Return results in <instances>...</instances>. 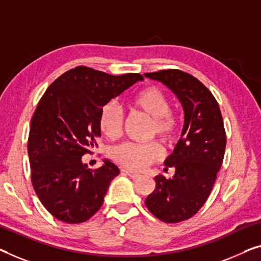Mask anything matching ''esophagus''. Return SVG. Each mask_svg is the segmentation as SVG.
I'll return each mask as SVG.
<instances>
[{"label":"esophagus","mask_w":261,"mask_h":261,"mask_svg":"<svg viewBox=\"0 0 261 261\" xmlns=\"http://www.w3.org/2000/svg\"><path fill=\"white\" fill-rule=\"evenodd\" d=\"M123 172H125L127 176L132 178V179H137V178L141 177V174L136 173V172H132V171H130V170H123Z\"/></svg>","instance_id":"obj_1"}]
</instances>
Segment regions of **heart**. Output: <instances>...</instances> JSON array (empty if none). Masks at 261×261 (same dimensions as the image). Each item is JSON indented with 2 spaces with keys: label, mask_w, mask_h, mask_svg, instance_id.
I'll list each match as a JSON object with an SVG mask.
<instances>
[{
  "label": "heart",
  "mask_w": 261,
  "mask_h": 261,
  "mask_svg": "<svg viewBox=\"0 0 261 261\" xmlns=\"http://www.w3.org/2000/svg\"><path fill=\"white\" fill-rule=\"evenodd\" d=\"M130 108L151 117L150 138L157 136L168 145L174 143L179 131L178 120L170 111L171 102L169 96L161 88L149 85L135 92L130 99ZM123 111L114 102H108L100 108L98 126L107 138H119L123 132ZM110 157L123 168L142 170L152 163L161 161L163 149L161 144L155 141L145 144L126 142L112 147Z\"/></svg>",
  "instance_id": "b5f03b06"
}]
</instances>
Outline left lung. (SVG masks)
Segmentation results:
<instances>
[{"instance_id": "left-lung-1", "label": "left lung", "mask_w": 261, "mask_h": 261, "mask_svg": "<svg viewBox=\"0 0 261 261\" xmlns=\"http://www.w3.org/2000/svg\"><path fill=\"white\" fill-rule=\"evenodd\" d=\"M144 76L165 84L184 109L181 137L165 161L176 172L172 178L155 177L154 191L145 199L159 220L179 223L199 211L215 185L226 146L223 116L211 91L190 73L168 69Z\"/></svg>"}]
</instances>
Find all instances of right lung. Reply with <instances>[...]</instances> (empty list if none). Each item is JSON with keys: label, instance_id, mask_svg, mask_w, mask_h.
I'll return each mask as SVG.
<instances>
[{"label": "right lung", "instance_id": "obj_1", "mask_svg": "<svg viewBox=\"0 0 261 261\" xmlns=\"http://www.w3.org/2000/svg\"><path fill=\"white\" fill-rule=\"evenodd\" d=\"M142 80L139 73L112 76L80 65L54 81L42 96L28 138L31 182L56 219L80 224L100 208L119 169L108 159L98 169H88L82 155L98 146L100 108Z\"/></svg>", "mask_w": 261, "mask_h": 261}]
</instances>
